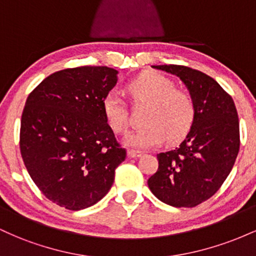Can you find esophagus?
<instances>
[{"mask_svg":"<svg viewBox=\"0 0 256 256\" xmlns=\"http://www.w3.org/2000/svg\"><path fill=\"white\" fill-rule=\"evenodd\" d=\"M142 155L140 152H136V150H128V156L130 158H140Z\"/></svg>","mask_w":256,"mask_h":256,"instance_id":"esophagus-1","label":"esophagus"}]
</instances>
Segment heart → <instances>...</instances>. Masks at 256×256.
I'll use <instances>...</instances> for the list:
<instances>
[{
    "mask_svg": "<svg viewBox=\"0 0 256 256\" xmlns=\"http://www.w3.org/2000/svg\"><path fill=\"white\" fill-rule=\"evenodd\" d=\"M132 101L148 104L143 114L140 128L130 131L124 138L126 146L137 150L160 146L167 138L178 142L186 136L195 120V102L184 90L174 89V84L156 72L143 73L128 85ZM102 110L107 124L114 132L125 131L128 110L119 94H107L102 101Z\"/></svg>",
    "mask_w": 256,
    "mask_h": 256,
    "instance_id": "obj_1",
    "label": "heart"
}]
</instances>
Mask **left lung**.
<instances>
[{
	"mask_svg": "<svg viewBox=\"0 0 256 256\" xmlns=\"http://www.w3.org/2000/svg\"><path fill=\"white\" fill-rule=\"evenodd\" d=\"M152 68L183 82L195 102V120L173 150L158 154V168L148 179L150 192L173 207H195L219 190L240 150V122L234 100L210 76L178 64Z\"/></svg>",
	"mask_w": 256,
	"mask_h": 256,
	"instance_id": "8db88e82",
	"label": "left lung"
}]
</instances>
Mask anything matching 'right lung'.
<instances>
[{
	"label": "right lung",
	"mask_w": 256,
	"mask_h": 256,
	"mask_svg": "<svg viewBox=\"0 0 256 256\" xmlns=\"http://www.w3.org/2000/svg\"><path fill=\"white\" fill-rule=\"evenodd\" d=\"M116 82L118 71L110 67L67 68L46 77L26 100L22 160L38 189L66 210L104 198L126 158L102 110Z\"/></svg>",
	"instance_id": "right-lung-1"
}]
</instances>
